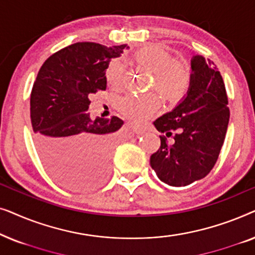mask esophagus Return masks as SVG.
<instances>
[{
	"label": "esophagus",
	"mask_w": 255,
	"mask_h": 255,
	"mask_svg": "<svg viewBox=\"0 0 255 255\" xmlns=\"http://www.w3.org/2000/svg\"><path fill=\"white\" fill-rule=\"evenodd\" d=\"M132 130H133L137 134H140V133H144V132L146 131V128L144 127V125L132 124Z\"/></svg>",
	"instance_id": "34e87169"
}]
</instances>
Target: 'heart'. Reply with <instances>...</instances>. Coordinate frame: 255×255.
Here are the masks:
<instances>
[{
	"label": "heart",
	"mask_w": 255,
	"mask_h": 255,
	"mask_svg": "<svg viewBox=\"0 0 255 255\" xmlns=\"http://www.w3.org/2000/svg\"><path fill=\"white\" fill-rule=\"evenodd\" d=\"M131 61L135 67L152 74V89L156 90L166 102L176 103L186 96L191 86L193 73L184 61L174 60L173 54L156 44L146 45L132 54ZM108 82L117 85L123 79V66L111 61L107 67ZM121 113L130 120H147L160 108V97L156 94L127 95L118 102Z\"/></svg>",
	"instance_id": "b5f03b06"
}]
</instances>
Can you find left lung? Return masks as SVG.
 Returning a JSON list of instances; mask_svg holds the SVG:
<instances>
[{
  "instance_id": "1",
  "label": "left lung",
  "mask_w": 255,
  "mask_h": 255,
  "mask_svg": "<svg viewBox=\"0 0 255 255\" xmlns=\"http://www.w3.org/2000/svg\"><path fill=\"white\" fill-rule=\"evenodd\" d=\"M193 80L187 95L170 111L153 122L161 145L149 159L163 183L184 187L203 179L214 168L228 130L230 110L221 73L202 55L191 59ZM173 131L174 142L167 136Z\"/></svg>"
}]
</instances>
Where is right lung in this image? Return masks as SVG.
Returning a JSON list of instances; mask_svg holds the SVG:
<instances>
[{
	"label": "right lung",
	"instance_id": "right-lung-1",
	"mask_svg": "<svg viewBox=\"0 0 255 255\" xmlns=\"http://www.w3.org/2000/svg\"><path fill=\"white\" fill-rule=\"evenodd\" d=\"M127 45L107 47L82 41L61 48L41 66L30 99L34 144L48 172L76 190L104 182L124 122L90 117L88 96L106 90V69Z\"/></svg>",
	"mask_w": 255,
	"mask_h": 255
}]
</instances>
